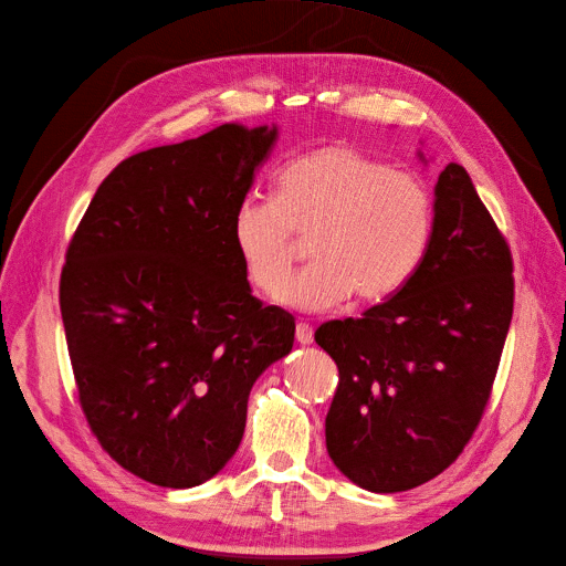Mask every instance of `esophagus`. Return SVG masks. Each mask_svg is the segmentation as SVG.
Returning <instances> with one entry per match:
<instances>
[{
  "label": "esophagus",
  "instance_id": "34e87169",
  "mask_svg": "<svg viewBox=\"0 0 566 566\" xmlns=\"http://www.w3.org/2000/svg\"><path fill=\"white\" fill-rule=\"evenodd\" d=\"M295 337H297L300 345H312V342H314V331H312V325L297 323V325H295Z\"/></svg>",
  "mask_w": 566,
  "mask_h": 566
}]
</instances>
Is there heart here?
Listing matches in <instances>:
<instances>
[{"mask_svg":"<svg viewBox=\"0 0 566 566\" xmlns=\"http://www.w3.org/2000/svg\"><path fill=\"white\" fill-rule=\"evenodd\" d=\"M313 233L317 262L281 302L318 314L354 293L382 300L410 279L432 233V196L408 172L345 144L287 163L276 198L245 196L233 212V241L252 283L279 295L296 259L297 234Z\"/></svg>","mask_w":566,"mask_h":566,"instance_id":"heart-1","label":"heart"}]
</instances>
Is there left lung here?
I'll list each match as a JSON object with an SVG mask.
<instances>
[{
  "label": "left lung",
  "instance_id": "8db88e82",
  "mask_svg": "<svg viewBox=\"0 0 566 566\" xmlns=\"http://www.w3.org/2000/svg\"><path fill=\"white\" fill-rule=\"evenodd\" d=\"M432 210L430 243L394 297L316 331L339 370L325 449L375 493L430 482L465 449L512 318V256L465 167L439 175Z\"/></svg>",
  "mask_w": 566,
  "mask_h": 566
}]
</instances>
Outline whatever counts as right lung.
Listing matches in <instances>:
<instances>
[{"label": "right lung", "instance_id": "obj_1", "mask_svg": "<svg viewBox=\"0 0 566 566\" xmlns=\"http://www.w3.org/2000/svg\"><path fill=\"white\" fill-rule=\"evenodd\" d=\"M279 125H219L119 163L61 273V316L96 439L167 489L208 482L241 447L256 378L295 321L252 297L233 212Z\"/></svg>", "mask_w": 566, "mask_h": 566}]
</instances>
